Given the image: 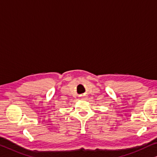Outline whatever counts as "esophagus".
<instances>
[{
	"label": "esophagus",
	"instance_id": "1",
	"mask_svg": "<svg viewBox=\"0 0 157 157\" xmlns=\"http://www.w3.org/2000/svg\"><path fill=\"white\" fill-rule=\"evenodd\" d=\"M85 98H86V95H82V98H81L82 100H84V99H85Z\"/></svg>",
	"mask_w": 157,
	"mask_h": 157
}]
</instances>
